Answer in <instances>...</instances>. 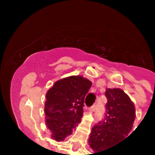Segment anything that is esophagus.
<instances>
[{"label":"esophagus","instance_id":"1","mask_svg":"<svg viewBox=\"0 0 155 155\" xmlns=\"http://www.w3.org/2000/svg\"><path fill=\"white\" fill-rule=\"evenodd\" d=\"M96 108H97V105H93L92 106H91V107L90 108V110H91V112H94V111L96 110Z\"/></svg>","mask_w":155,"mask_h":155}]
</instances>
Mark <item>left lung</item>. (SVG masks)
I'll return each instance as SVG.
<instances>
[{
    "label": "left lung",
    "mask_w": 155,
    "mask_h": 155,
    "mask_svg": "<svg viewBox=\"0 0 155 155\" xmlns=\"http://www.w3.org/2000/svg\"><path fill=\"white\" fill-rule=\"evenodd\" d=\"M105 96L108 102L105 119L93 127L88 139L90 147L96 153L114 147L125 139L136 118L134 102L123 90L106 88Z\"/></svg>",
    "instance_id": "1"
}]
</instances>
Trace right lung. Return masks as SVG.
<instances>
[{
	"label": "right lung",
	"instance_id": "right-lung-1",
	"mask_svg": "<svg viewBox=\"0 0 155 155\" xmlns=\"http://www.w3.org/2000/svg\"><path fill=\"white\" fill-rule=\"evenodd\" d=\"M91 84L82 76H70L56 81L48 90L44 112L52 139L62 141L81 123L84 98Z\"/></svg>",
	"mask_w": 155,
	"mask_h": 155
}]
</instances>
